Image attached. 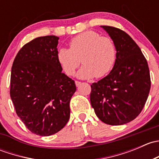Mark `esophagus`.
<instances>
[{
    "label": "esophagus",
    "mask_w": 159,
    "mask_h": 159,
    "mask_svg": "<svg viewBox=\"0 0 159 159\" xmlns=\"http://www.w3.org/2000/svg\"><path fill=\"white\" fill-rule=\"evenodd\" d=\"M81 84V81H75V84H76V86L78 87V86H79L80 84Z\"/></svg>",
    "instance_id": "1"
}]
</instances>
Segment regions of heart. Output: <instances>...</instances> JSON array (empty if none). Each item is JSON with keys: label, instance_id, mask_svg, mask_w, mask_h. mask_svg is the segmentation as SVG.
<instances>
[{"label": "heart", "instance_id": "b5f03b06", "mask_svg": "<svg viewBox=\"0 0 159 159\" xmlns=\"http://www.w3.org/2000/svg\"><path fill=\"white\" fill-rule=\"evenodd\" d=\"M70 49H58L57 59L64 72L72 76L81 63L78 72L80 78H99L111 71L116 61L117 51L111 38L101 36L94 30H87L72 38Z\"/></svg>", "mask_w": 159, "mask_h": 159}]
</instances>
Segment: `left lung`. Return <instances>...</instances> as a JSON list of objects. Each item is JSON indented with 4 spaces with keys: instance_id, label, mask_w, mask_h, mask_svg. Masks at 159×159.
Masks as SVG:
<instances>
[{
    "instance_id": "obj_1",
    "label": "left lung",
    "mask_w": 159,
    "mask_h": 159,
    "mask_svg": "<svg viewBox=\"0 0 159 159\" xmlns=\"http://www.w3.org/2000/svg\"><path fill=\"white\" fill-rule=\"evenodd\" d=\"M102 27L115 43L116 61L106 77L91 85L90 101L101 121L121 125L137 118L143 109L150 91V72L146 58L127 33Z\"/></svg>"
}]
</instances>
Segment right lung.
<instances>
[{"mask_svg":"<svg viewBox=\"0 0 159 159\" xmlns=\"http://www.w3.org/2000/svg\"><path fill=\"white\" fill-rule=\"evenodd\" d=\"M59 38L39 37L27 43L11 68L10 95L17 116L32 133L49 136L70 118L75 83L62 72L57 59Z\"/></svg>","mask_w":159,"mask_h":159,"instance_id":"right-lung-1","label":"right lung"}]
</instances>
